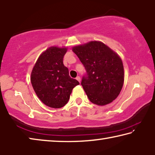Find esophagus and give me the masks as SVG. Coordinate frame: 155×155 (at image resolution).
Listing matches in <instances>:
<instances>
[{
  "mask_svg": "<svg viewBox=\"0 0 155 155\" xmlns=\"http://www.w3.org/2000/svg\"><path fill=\"white\" fill-rule=\"evenodd\" d=\"M75 79H76V80H77L78 81V82H80V81H81V79H80V76H77V77H76V78H75Z\"/></svg>",
  "mask_w": 155,
  "mask_h": 155,
  "instance_id": "34e87169",
  "label": "esophagus"
}]
</instances>
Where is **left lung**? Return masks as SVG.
I'll return each mask as SVG.
<instances>
[{
  "label": "left lung",
  "instance_id": "8db88e82",
  "mask_svg": "<svg viewBox=\"0 0 155 155\" xmlns=\"http://www.w3.org/2000/svg\"><path fill=\"white\" fill-rule=\"evenodd\" d=\"M73 51L87 71L81 84L91 102L104 106L115 100L124 82L123 63L117 54L99 41L75 46Z\"/></svg>",
  "mask_w": 155,
  "mask_h": 155
}]
</instances>
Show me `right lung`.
Listing matches in <instances>:
<instances>
[{"label":"right lung","instance_id":"1","mask_svg":"<svg viewBox=\"0 0 155 155\" xmlns=\"http://www.w3.org/2000/svg\"><path fill=\"white\" fill-rule=\"evenodd\" d=\"M66 47H51L40 55L31 74V82L35 93L43 104L59 108L68 102L73 88L80 84L68 74L63 64Z\"/></svg>","mask_w":155,"mask_h":155}]
</instances>
